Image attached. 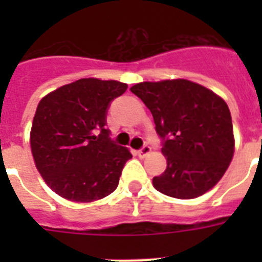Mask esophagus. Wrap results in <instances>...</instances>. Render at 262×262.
I'll return each mask as SVG.
<instances>
[{
	"instance_id": "esophagus-1",
	"label": "esophagus",
	"mask_w": 262,
	"mask_h": 262,
	"mask_svg": "<svg viewBox=\"0 0 262 262\" xmlns=\"http://www.w3.org/2000/svg\"><path fill=\"white\" fill-rule=\"evenodd\" d=\"M149 152H151V148L148 147V145H144V147L141 148L139 152H137V156H139V158H141V159H144L145 156L149 155Z\"/></svg>"
}]
</instances>
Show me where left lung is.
Returning <instances> with one entry per match:
<instances>
[{
  "label": "left lung",
  "instance_id": "1",
  "mask_svg": "<svg viewBox=\"0 0 262 262\" xmlns=\"http://www.w3.org/2000/svg\"><path fill=\"white\" fill-rule=\"evenodd\" d=\"M152 113L167 168L152 179L156 190L179 200L211 190L231 163L235 139L227 103L185 79L143 81L130 88Z\"/></svg>",
  "mask_w": 262,
  "mask_h": 262
}]
</instances>
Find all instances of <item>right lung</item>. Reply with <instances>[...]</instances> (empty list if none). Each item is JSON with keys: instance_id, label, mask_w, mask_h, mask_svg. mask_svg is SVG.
Returning <instances> with one entry per match:
<instances>
[{"instance_id": "add662e5", "label": "right lung", "mask_w": 262, "mask_h": 262, "mask_svg": "<svg viewBox=\"0 0 262 262\" xmlns=\"http://www.w3.org/2000/svg\"><path fill=\"white\" fill-rule=\"evenodd\" d=\"M126 88L117 80L90 77L40 99L31 127V152L39 174L58 195L92 203L117 189L132 154L110 141L104 125L108 103Z\"/></svg>"}]
</instances>
